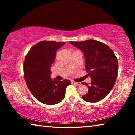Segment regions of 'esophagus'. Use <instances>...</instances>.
Masks as SVG:
<instances>
[{
    "instance_id": "obj_1",
    "label": "esophagus",
    "mask_w": 135,
    "mask_h": 135,
    "mask_svg": "<svg viewBox=\"0 0 135 135\" xmlns=\"http://www.w3.org/2000/svg\"><path fill=\"white\" fill-rule=\"evenodd\" d=\"M71 83L72 84H76V85H80L81 83H80V82H76V81H71Z\"/></svg>"
}]
</instances>
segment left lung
I'll use <instances>...</instances> for the list:
<instances>
[{
	"label": "left lung",
	"instance_id": "left-lung-1",
	"mask_svg": "<svg viewBox=\"0 0 135 135\" xmlns=\"http://www.w3.org/2000/svg\"><path fill=\"white\" fill-rule=\"evenodd\" d=\"M70 42L83 52L87 75L92 79L90 85L82 83L88 88V92L82 98L89 102L100 101L110 92L115 83L118 70L117 57L110 47L99 41Z\"/></svg>",
	"mask_w": 135,
	"mask_h": 135
}]
</instances>
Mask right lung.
Wrapping results in <instances>:
<instances>
[{
	"instance_id": "right-lung-1",
	"label": "right lung",
	"mask_w": 135,
	"mask_h": 135,
	"mask_svg": "<svg viewBox=\"0 0 135 135\" xmlns=\"http://www.w3.org/2000/svg\"><path fill=\"white\" fill-rule=\"evenodd\" d=\"M65 42L42 41L32 46L24 62V79L31 94L42 103L54 105L65 97V90L71 82L51 79V65L57 49Z\"/></svg>"
}]
</instances>
